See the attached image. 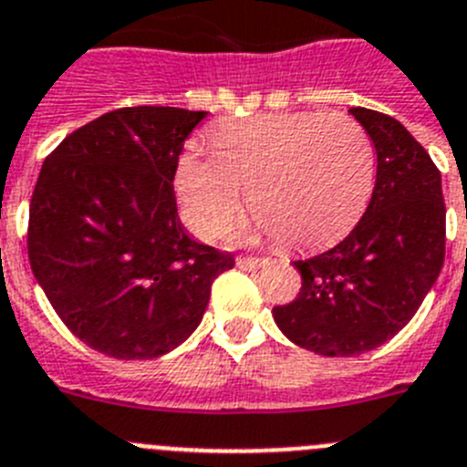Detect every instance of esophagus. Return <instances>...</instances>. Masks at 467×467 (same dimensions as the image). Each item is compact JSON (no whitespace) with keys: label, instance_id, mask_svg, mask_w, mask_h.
Here are the masks:
<instances>
[{"label":"esophagus","instance_id":"34e87169","mask_svg":"<svg viewBox=\"0 0 467 467\" xmlns=\"http://www.w3.org/2000/svg\"><path fill=\"white\" fill-rule=\"evenodd\" d=\"M265 263H267L265 258H244V255H239L237 258V267H242V270H249V272L260 270Z\"/></svg>","mask_w":467,"mask_h":467}]
</instances>
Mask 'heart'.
<instances>
[{"mask_svg": "<svg viewBox=\"0 0 467 467\" xmlns=\"http://www.w3.org/2000/svg\"><path fill=\"white\" fill-rule=\"evenodd\" d=\"M209 140L213 153L188 149L174 174L183 223L202 239L233 225L246 188L255 230L318 246L354 223L372 183L375 150L347 113H260L218 123Z\"/></svg>", "mask_w": 467, "mask_h": 467, "instance_id": "1", "label": "heart"}]
</instances>
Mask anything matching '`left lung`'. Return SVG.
<instances>
[{"label": "left lung", "mask_w": 467, "mask_h": 467, "mask_svg": "<svg viewBox=\"0 0 467 467\" xmlns=\"http://www.w3.org/2000/svg\"><path fill=\"white\" fill-rule=\"evenodd\" d=\"M348 113L375 144V191L347 239L293 263L300 293L272 309L293 344L333 358L372 351L411 321L442 270L447 221L442 176L405 125L372 109Z\"/></svg>", "instance_id": "left-lung-1"}]
</instances>
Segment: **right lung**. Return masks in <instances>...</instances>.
I'll list each match as a JSON object with an SVG mask.
<instances>
[{"mask_svg": "<svg viewBox=\"0 0 467 467\" xmlns=\"http://www.w3.org/2000/svg\"><path fill=\"white\" fill-rule=\"evenodd\" d=\"M204 116L116 109L65 137L41 167L29 265L62 323L99 354L144 360L186 342L212 281L234 265L176 213V162Z\"/></svg>", "mask_w": 467, "mask_h": 467, "instance_id": "right-lung-1", "label": "right lung"}]
</instances>
